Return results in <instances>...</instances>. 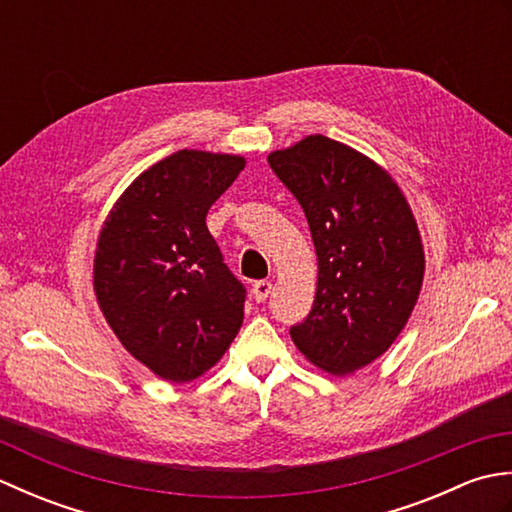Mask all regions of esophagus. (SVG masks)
Returning a JSON list of instances; mask_svg holds the SVG:
<instances>
[{
  "label": "esophagus",
  "instance_id": "obj_1",
  "mask_svg": "<svg viewBox=\"0 0 512 512\" xmlns=\"http://www.w3.org/2000/svg\"><path fill=\"white\" fill-rule=\"evenodd\" d=\"M270 290H273V284H270V281H255L253 290H250V292H253V297H255L257 303H264L270 295Z\"/></svg>",
  "mask_w": 512,
  "mask_h": 512
}]
</instances>
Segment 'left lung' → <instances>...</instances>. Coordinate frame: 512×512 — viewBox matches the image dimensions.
Returning a JSON list of instances; mask_svg holds the SVG:
<instances>
[{"label":"left lung","mask_w":512,"mask_h":512,"mask_svg":"<svg viewBox=\"0 0 512 512\" xmlns=\"http://www.w3.org/2000/svg\"><path fill=\"white\" fill-rule=\"evenodd\" d=\"M268 162L299 200L317 250L314 303L292 341L323 372L354 374L389 350L418 303L416 217L389 171L339 140L312 134Z\"/></svg>","instance_id":"8db88e82"}]
</instances>
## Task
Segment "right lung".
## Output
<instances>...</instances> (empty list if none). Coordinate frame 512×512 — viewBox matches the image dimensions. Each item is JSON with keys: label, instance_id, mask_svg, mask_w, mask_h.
I'll return each instance as SVG.
<instances>
[{"label": "right lung", "instance_id": "obj_1", "mask_svg": "<svg viewBox=\"0 0 512 512\" xmlns=\"http://www.w3.org/2000/svg\"><path fill=\"white\" fill-rule=\"evenodd\" d=\"M244 165V156L180 149L118 195L96 239V303L125 350L167 383L209 372L242 328L244 288L206 213Z\"/></svg>", "mask_w": 512, "mask_h": 512}]
</instances>
